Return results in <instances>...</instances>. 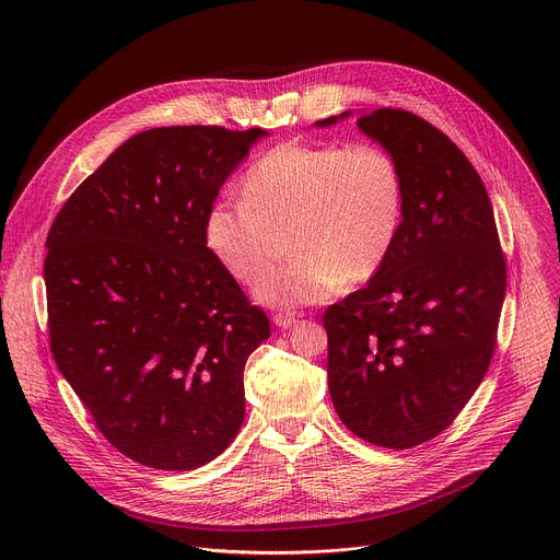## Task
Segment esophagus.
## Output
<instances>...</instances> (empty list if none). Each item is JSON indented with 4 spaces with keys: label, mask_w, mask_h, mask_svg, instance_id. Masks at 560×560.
Masks as SVG:
<instances>
[{
    "label": "esophagus",
    "mask_w": 560,
    "mask_h": 560,
    "mask_svg": "<svg viewBox=\"0 0 560 560\" xmlns=\"http://www.w3.org/2000/svg\"><path fill=\"white\" fill-rule=\"evenodd\" d=\"M272 322H275V326L285 330V328H292L299 322V316L294 312H277Z\"/></svg>",
    "instance_id": "34e87169"
}]
</instances>
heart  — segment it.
<instances>
[{"label": "heart", "instance_id": "b5f03b06", "mask_svg": "<svg viewBox=\"0 0 560 560\" xmlns=\"http://www.w3.org/2000/svg\"><path fill=\"white\" fill-rule=\"evenodd\" d=\"M404 217V171L387 148L288 141L246 171L238 203H210L203 244L238 283L265 277L257 301L294 307L330 299L341 283L370 281L394 250ZM285 237L295 259L269 273Z\"/></svg>", "mask_w": 560, "mask_h": 560}]
</instances>
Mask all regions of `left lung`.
<instances>
[{
	"instance_id": "left-lung-1",
	"label": "left lung",
	"mask_w": 560,
	"mask_h": 560,
	"mask_svg": "<svg viewBox=\"0 0 560 560\" xmlns=\"http://www.w3.org/2000/svg\"><path fill=\"white\" fill-rule=\"evenodd\" d=\"M357 126L401 166L406 217L383 268L324 314L328 387L350 432L408 450L441 434L481 385L508 272L488 190L447 135L398 108L361 113Z\"/></svg>"
}]
</instances>
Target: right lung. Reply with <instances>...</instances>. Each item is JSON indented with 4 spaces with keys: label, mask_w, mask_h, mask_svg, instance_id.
Wrapping results in <instances>:
<instances>
[{
    "label": "right lung",
    "mask_w": 560,
    "mask_h": 560,
    "mask_svg": "<svg viewBox=\"0 0 560 560\" xmlns=\"http://www.w3.org/2000/svg\"><path fill=\"white\" fill-rule=\"evenodd\" d=\"M261 137L143 130L70 195L48 232L52 357L108 443L141 465L197 469L244 423V368L270 322L206 248L203 217Z\"/></svg>",
    "instance_id": "obj_1"
}]
</instances>
